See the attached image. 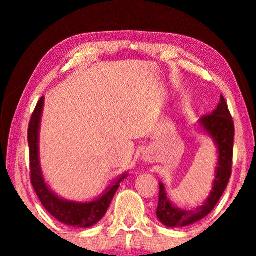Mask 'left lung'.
<instances>
[{
	"instance_id": "obj_1",
	"label": "left lung",
	"mask_w": 256,
	"mask_h": 256,
	"mask_svg": "<svg viewBox=\"0 0 256 256\" xmlns=\"http://www.w3.org/2000/svg\"><path fill=\"white\" fill-rule=\"evenodd\" d=\"M202 128L214 138L219 150L218 167H216V180L210 196L203 206L194 210H182L174 206L167 198L164 185L159 184V203L157 216L167 227H185L204 218L214 210L216 203L226 190L229 178L232 176V151L235 126L228 110V105L224 96H220V102L211 114H206L200 120Z\"/></svg>"
}]
</instances>
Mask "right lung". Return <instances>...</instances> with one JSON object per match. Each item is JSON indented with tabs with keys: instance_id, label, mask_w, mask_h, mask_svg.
Wrapping results in <instances>:
<instances>
[{
	"instance_id": "1",
	"label": "right lung",
	"mask_w": 256,
	"mask_h": 256,
	"mask_svg": "<svg viewBox=\"0 0 256 256\" xmlns=\"http://www.w3.org/2000/svg\"><path fill=\"white\" fill-rule=\"evenodd\" d=\"M42 105H44V97L40 99L34 107L28 128L30 180L32 188L42 204L58 222L78 228L92 227L105 216L116 190L120 188V183L126 175H123L120 177V180H115L100 198L92 202L78 203L63 200L55 196L45 183L40 170V156H38V131H40Z\"/></svg>"
}]
</instances>
